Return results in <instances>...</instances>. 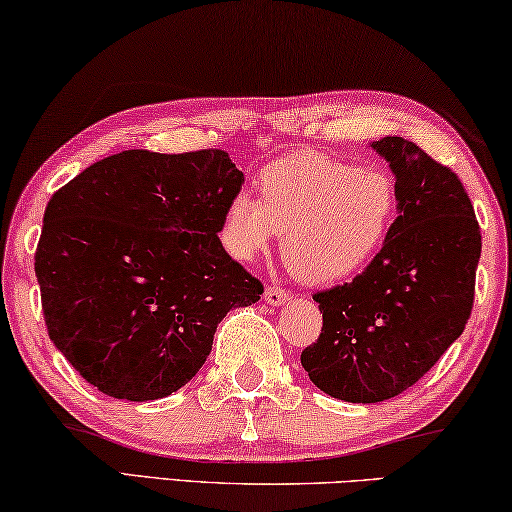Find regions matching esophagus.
Segmentation results:
<instances>
[{
  "label": "esophagus",
  "instance_id": "obj_1",
  "mask_svg": "<svg viewBox=\"0 0 512 512\" xmlns=\"http://www.w3.org/2000/svg\"><path fill=\"white\" fill-rule=\"evenodd\" d=\"M287 298H289V294L285 289H280V287H269L264 291V300H266V305H271V307H280V305H285L287 303Z\"/></svg>",
  "mask_w": 512,
  "mask_h": 512
}]
</instances>
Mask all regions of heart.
Masks as SVG:
<instances>
[{
  "label": "heart",
  "mask_w": 512,
  "mask_h": 512,
  "mask_svg": "<svg viewBox=\"0 0 512 512\" xmlns=\"http://www.w3.org/2000/svg\"><path fill=\"white\" fill-rule=\"evenodd\" d=\"M259 200L239 191L218 227L225 253L250 264L282 234V259L307 285H335L380 253L396 216V186L378 168L316 152L273 161L259 173Z\"/></svg>",
  "instance_id": "heart-1"
}]
</instances>
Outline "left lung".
I'll use <instances>...</instances> for the list:
<instances>
[{
	"label": "left lung",
	"mask_w": 512,
	"mask_h": 512,
	"mask_svg": "<svg viewBox=\"0 0 512 512\" xmlns=\"http://www.w3.org/2000/svg\"><path fill=\"white\" fill-rule=\"evenodd\" d=\"M394 175L392 232L351 282L319 291V342L300 364L332 399L378 403L412 387L472 314L481 230L462 182L401 136L369 143Z\"/></svg>",
	"instance_id": "8db88e82"
}]
</instances>
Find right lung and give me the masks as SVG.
<instances>
[{"mask_svg":"<svg viewBox=\"0 0 512 512\" xmlns=\"http://www.w3.org/2000/svg\"><path fill=\"white\" fill-rule=\"evenodd\" d=\"M241 184L223 150H125L54 193L36 278L50 339L86 383L164 399L200 371L225 314L257 303L264 287L218 239Z\"/></svg>","mask_w":512,"mask_h":512,"instance_id":"add662e5","label":"right lung"}]
</instances>
